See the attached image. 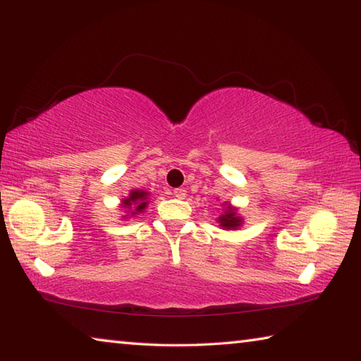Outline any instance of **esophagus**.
<instances>
[{
    "label": "esophagus",
    "mask_w": 361,
    "mask_h": 361,
    "mask_svg": "<svg viewBox=\"0 0 361 361\" xmlns=\"http://www.w3.org/2000/svg\"><path fill=\"white\" fill-rule=\"evenodd\" d=\"M173 195L176 199H185L186 197V189L185 188H176V189H173Z\"/></svg>",
    "instance_id": "obj_1"
}]
</instances>
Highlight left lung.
Segmentation results:
<instances>
[{"instance_id": "8db88e82", "label": "left lung", "mask_w": 361, "mask_h": 361, "mask_svg": "<svg viewBox=\"0 0 361 361\" xmlns=\"http://www.w3.org/2000/svg\"><path fill=\"white\" fill-rule=\"evenodd\" d=\"M216 221L219 223V226H221L223 229H237V228H240L243 219H242V216L237 215L235 207H232L231 204H226L224 213H221V215L218 216Z\"/></svg>"}]
</instances>
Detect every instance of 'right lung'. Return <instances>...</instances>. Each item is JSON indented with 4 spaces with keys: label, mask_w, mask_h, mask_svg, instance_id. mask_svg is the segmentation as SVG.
Listing matches in <instances>:
<instances>
[{
    "label": "right lung",
    "mask_w": 361,
    "mask_h": 361,
    "mask_svg": "<svg viewBox=\"0 0 361 361\" xmlns=\"http://www.w3.org/2000/svg\"><path fill=\"white\" fill-rule=\"evenodd\" d=\"M148 195L149 192L142 191V189H132L129 197L122 199V209L130 212V215L135 216L137 213H142L146 209V205H148Z\"/></svg>",
    "instance_id": "obj_1"
}]
</instances>
